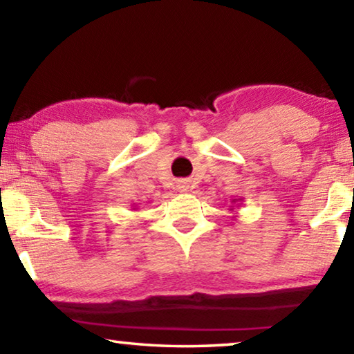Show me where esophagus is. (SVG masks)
Returning <instances> with one entry per match:
<instances>
[{
    "label": "esophagus",
    "instance_id": "obj_1",
    "mask_svg": "<svg viewBox=\"0 0 354 354\" xmlns=\"http://www.w3.org/2000/svg\"><path fill=\"white\" fill-rule=\"evenodd\" d=\"M178 189H179V190H181V192H186V190H187V186H179Z\"/></svg>",
    "mask_w": 354,
    "mask_h": 354
}]
</instances>
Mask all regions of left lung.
Listing matches in <instances>:
<instances>
[{
  "label": "left lung",
  "mask_w": 354,
  "mask_h": 354,
  "mask_svg": "<svg viewBox=\"0 0 354 354\" xmlns=\"http://www.w3.org/2000/svg\"><path fill=\"white\" fill-rule=\"evenodd\" d=\"M241 201H243V198H233V200H232V203H233V205H236V206H239V205H241ZM233 209H234V206L230 207V211H233Z\"/></svg>",
  "instance_id": "obj_1"
}]
</instances>
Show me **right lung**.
I'll list each match as a JSON object with an SVG mask.
<instances>
[{
	"mask_svg": "<svg viewBox=\"0 0 354 354\" xmlns=\"http://www.w3.org/2000/svg\"><path fill=\"white\" fill-rule=\"evenodd\" d=\"M132 209H137V207H132Z\"/></svg>",
	"mask_w": 354,
	"mask_h": 354,
	"instance_id": "1",
	"label": "right lung"
}]
</instances>
